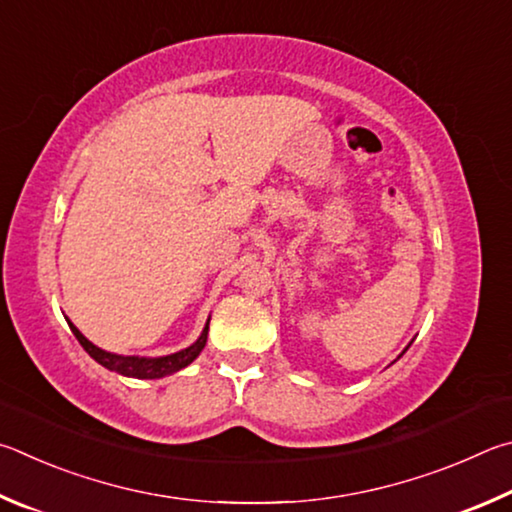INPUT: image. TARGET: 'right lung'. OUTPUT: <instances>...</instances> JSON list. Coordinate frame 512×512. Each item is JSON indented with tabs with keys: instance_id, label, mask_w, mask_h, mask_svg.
<instances>
[{
	"instance_id": "obj_1",
	"label": "right lung",
	"mask_w": 512,
	"mask_h": 512,
	"mask_svg": "<svg viewBox=\"0 0 512 512\" xmlns=\"http://www.w3.org/2000/svg\"><path fill=\"white\" fill-rule=\"evenodd\" d=\"M71 333L76 335V339L80 342V346L85 348V351L94 357L98 364H103L105 369L116 371L121 375H128V378H139V380H155V378H164V375L175 373L179 369H184V366L191 364L197 355L202 353V348L206 344V335H209V324L204 326L200 339L193 346L184 348V351L173 353V355H166V357H155V360H146V357H125V355H114V353H107L101 351V348L94 346L89 339L83 337V333L74 326L69 324Z\"/></svg>"
}]
</instances>
